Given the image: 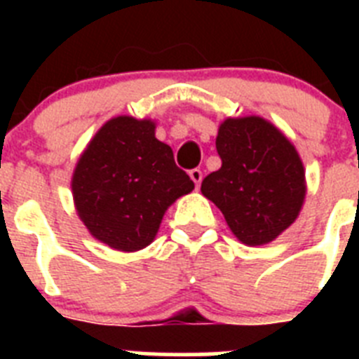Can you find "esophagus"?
<instances>
[{
    "instance_id": "obj_1",
    "label": "esophagus",
    "mask_w": 359,
    "mask_h": 359,
    "mask_svg": "<svg viewBox=\"0 0 359 359\" xmlns=\"http://www.w3.org/2000/svg\"><path fill=\"white\" fill-rule=\"evenodd\" d=\"M189 176H190V180L194 182L196 189H199V185H201V180H203V172H201V170H199V169H192L189 172Z\"/></svg>"
}]
</instances>
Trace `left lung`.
Masks as SVG:
<instances>
[{
  "mask_svg": "<svg viewBox=\"0 0 359 359\" xmlns=\"http://www.w3.org/2000/svg\"><path fill=\"white\" fill-rule=\"evenodd\" d=\"M215 149L221 169L201 183L241 243L259 246L280 236L302 208L306 172L297 149L259 116L226 118Z\"/></svg>",
  "mask_w": 359,
  "mask_h": 359,
  "instance_id": "left-lung-1",
  "label": "left lung"
}]
</instances>
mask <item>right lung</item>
I'll return each mask as SVG.
<instances>
[{"mask_svg":"<svg viewBox=\"0 0 359 359\" xmlns=\"http://www.w3.org/2000/svg\"><path fill=\"white\" fill-rule=\"evenodd\" d=\"M194 182L154 136V122L116 116L82 152L72 180L79 217L91 236L120 252L152 243L165 210Z\"/></svg>","mask_w":359,"mask_h":359,"instance_id":"obj_1","label":"right lung"}]
</instances>
